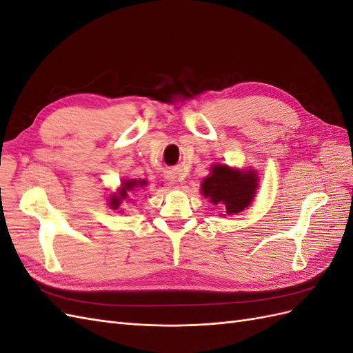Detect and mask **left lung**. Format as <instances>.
Returning a JSON list of instances; mask_svg holds the SVG:
<instances>
[{"mask_svg":"<svg viewBox=\"0 0 353 353\" xmlns=\"http://www.w3.org/2000/svg\"><path fill=\"white\" fill-rule=\"evenodd\" d=\"M258 188V178L253 170H237L227 165L212 168V174L201 184V193L213 205L225 210L227 215H236L250 206Z\"/></svg>","mask_w":353,"mask_h":353,"instance_id":"obj_1","label":"left lung"}]
</instances>
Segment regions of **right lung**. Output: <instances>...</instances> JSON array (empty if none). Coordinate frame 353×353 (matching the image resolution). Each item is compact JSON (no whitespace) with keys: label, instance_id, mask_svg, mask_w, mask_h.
<instances>
[{"label":"right lung","instance_id":"obj_1","mask_svg":"<svg viewBox=\"0 0 353 353\" xmlns=\"http://www.w3.org/2000/svg\"><path fill=\"white\" fill-rule=\"evenodd\" d=\"M147 183L144 179H131V181H125V183L122 184L123 187L121 188L119 191V196H112L110 199V206L113 209H117L121 206L122 200H125L128 197V191H134L135 188H140V187H144Z\"/></svg>","mask_w":353,"mask_h":353}]
</instances>
